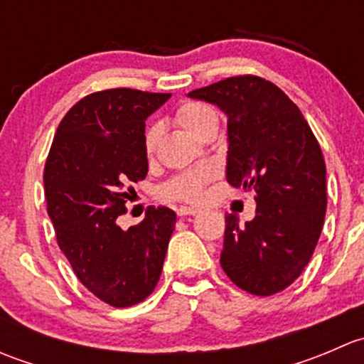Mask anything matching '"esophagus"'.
Instances as JSON below:
<instances>
[{"label": "esophagus", "mask_w": 364, "mask_h": 364, "mask_svg": "<svg viewBox=\"0 0 364 364\" xmlns=\"http://www.w3.org/2000/svg\"><path fill=\"white\" fill-rule=\"evenodd\" d=\"M199 213V209L197 208H188V205H181V208H178V216H192V215H197Z\"/></svg>", "instance_id": "1"}]
</instances>
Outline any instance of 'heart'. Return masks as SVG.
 Masks as SVG:
<instances>
[{"mask_svg": "<svg viewBox=\"0 0 364 364\" xmlns=\"http://www.w3.org/2000/svg\"><path fill=\"white\" fill-rule=\"evenodd\" d=\"M174 119L186 134L196 139H200L205 132L216 128V124H218L216 111L211 105L204 104V102H185L178 107ZM159 139L160 128L153 124V127L148 128L144 137V148L148 155L155 151ZM213 176H215L213 167H200L196 168V171L185 172V174L165 183L160 188V196L168 200H199L200 196H203V186Z\"/></svg>", "mask_w": 364, "mask_h": 364, "instance_id": "heart-1", "label": "heart"}]
</instances>
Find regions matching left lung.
<instances>
[{
	"label": "left lung",
	"instance_id": "8db88e82",
	"mask_svg": "<svg viewBox=\"0 0 364 364\" xmlns=\"http://www.w3.org/2000/svg\"><path fill=\"white\" fill-rule=\"evenodd\" d=\"M190 98L227 117L225 178L255 192V218L225 216L220 264L240 289L271 296L287 289L310 262L326 216V164L299 109L273 82L229 77Z\"/></svg>",
	"mask_w": 364,
	"mask_h": 364
}]
</instances>
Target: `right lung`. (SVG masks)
<instances>
[{"instance_id": "obj_1", "label": "right lung", "mask_w": 364, "mask_h": 364, "mask_svg": "<svg viewBox=\"0 0 364 364\" xmlns=\"http://www.w3.org/2000/svg\"><path fill=\"white\" fill-rule=\"evenodd\" d=\"M168 93L117 87L87 95L61 119L43 171L47 213L80 284L116 308L144 301L164 267L176 213L149 208L123 230L128 183L148 174L146 119ZM130 190V188H128Z\"/></svg>"}]
</instances>
